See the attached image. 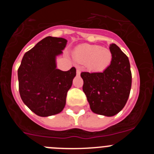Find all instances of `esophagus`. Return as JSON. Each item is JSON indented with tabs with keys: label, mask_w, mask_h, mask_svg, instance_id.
I'll list each match as a JSON object with an SVG mask.
<instances>
[{
	"label": "esophagus",
	"mask_w": 154,
	"mask_h": 154,
	"mask_svg": "<svg viewBox=\"0 0 154 154\" xmlns=\"http://www.w3.org/2000/svg\"><path fill=\"white\" fill-rule=\"evenodd\" d=\"M80 72H81L80 68L79 67V66H76V73H77V75H79Z\"/></svg>",
	"instance_id": "1"
}]
</instances>
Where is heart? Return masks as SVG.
I'll return each mask as SVG.
<instances>
[{
    "label": "heart",
    "instance_id": "heart-1",
    "mask_svg": "<svg viewBox=\"0 0 154 154\" xmlns=\"http://www.w3.org/2000/svg\"><path fill=\"white\" fill-rule=\"evenodd\" d=\"M73 56L80 62H87L89 67L96 70L106 69L112 61V53L101 46L82 45L75 48Z\"/></svg>",
    "mask_w": 154,
    "mask_h": 154
}]
</instances>
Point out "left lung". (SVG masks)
Instances as JSON below:
<instances>
[{"mask_svg": "<svg viewBox=\"0 0 154 154\" xmlns=\"http://www.w3.org/2000/svg\"><path fill=\"white\" fill-rule=\"evenodd\" d=\"M109 49L111 63L103 72L81 73L82 89L94 113L112 116L125 106L130 96L132 74L130 61L116 44Z\"/></svg>", "mask_w": 154, "mask_h": 154, "instance_id": "obj_1", "label": "left lung"}]
</instances>
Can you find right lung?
Wrapping results in <instances>:
<instances>
[{"label": "right lung", "mask_w": 154, "mask_h": 154, "mask_svg": "<svg viewBox=\"0 0 154 154\" xmlns=\"http://www.w3.org/2000/svg\"><path fill=\"white\" fill-rule=\"evenodd\" d=\"M67 44L62 38L46 37L24 54L17 70L19 92L22 101L39 116L61 112L76 69H56V56Z\"/></svg>", "instance_id": "1"}]
</instances>
